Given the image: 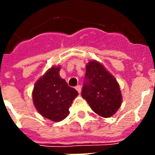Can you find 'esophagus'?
Here are the masks:
<instances>
[{
  "label": "esophagus",
  "instance_id": "34e87169",
  "mask_svg": "<svg viewBox=\"0 0 155 155\" xmlns=\"http://www.w3.org/2000/svg\"><path fill=\"white\" fill-rule=\"evenodd\" d=\"M75 89L77 90V92L80 94V92H81V86H80V85H77V86L75 87Z\"/></svg>",
  "mask_w": 155,
  "mask_h": 155
}]
</instances>
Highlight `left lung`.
<instances>
[{"label": "left lung", "instance_id": "8db88e82", "mask_svg": "<svg viewBox=\"0 0 155 155\" xmlns=\"http://www.w3.org/2000/svg\"><path fill=\"white\" fill-rule=\"evenodd\" d=\"M81 95L92 110L102 117L114 115L122 103L118 82L97 60L89 61L86 65Z\"/></svg>", "mask_w": 155, "mask_h": 155}]
</instances>
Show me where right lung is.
<instances>
[{
  "label": "right lung",
  "mask_w": 155,
  "mask_h": 155,
  "mask_svg": "<svg viewBox=\"0 0 155 155\" xmlns=\"http://www.w3.org/2000/svg\"><path fill=\"white\" fill-rule=\"evenodd\" d=\"M59 66L51 67L35 83L32 92L33 102L38 113L54 122L68 117L73 100L78 96L77 91L59 76Z\"/></svg>",
  "instance_id": "add662e5"
}]
</instances>
